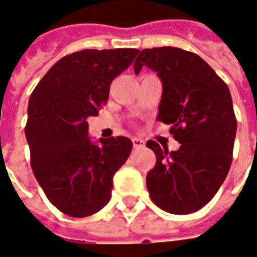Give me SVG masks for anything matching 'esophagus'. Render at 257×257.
Segmentation results:
<instances>
[{
  "label": "esophagus",
  "instance_id": "34e87169",
  "mask_svg": "<svg viewBox=\"0 0 257 257\" xmlns=\"http://www.w3.org/2000/svg\"><path fill=\"white\" fill-rule=\"evenodd\" d=\"M131 141H133V146H134L135 149H141V147L145 146V141H143V139L134 137Z\"/></svg>",
  "mask_w": 257,
  "mask_h": 257
}]
</instances>
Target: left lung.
Wrapping results in <instances>:
<instances>
[{"mask_svg": "<svg viewBox=\"0 0 257 257\" xmlns=\"http://www.w3.org/2000/svg\"><path fill=\"white\" fill-rule=\"evenodd\" d=\"M142 67L162 81L157 119L172 124L181 143L170 153L154 141L146 143L157 157L147 190L165 212L193 213L213 198L232 164L237 120L229 88L198 55L180 48L143 49L134 63L137 75Z\"/></svg>", "mask_w": 257, "mask_h": 257, "instance_id": "obj_1", "label": "left lung"}]
</instances>
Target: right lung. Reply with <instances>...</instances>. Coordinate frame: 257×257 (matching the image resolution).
<instances>
[{"label": "right lung", "mask_w": 257, "mask_h": 257, "mask_svg": "<svg viewBox=\"0 0 257 257\" xmlns=\"http://www.w3.org/2000/svg\"><path fill=\"white\" fill-rule=\"evenodd\" d=\"M138 49H84L67 55L33 89L25 126L36 180L57 209L87 217L111 198L112 178L130 156L126 137H88L87 118L108 100L110 85L127 69Z\"/></svg>", "instance_id": "1"}]
</instances>
